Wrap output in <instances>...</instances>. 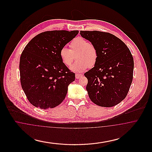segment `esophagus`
Here are the masks:
<instances>
[{"mask_svg":"<svg viewBox=\"0 0 152 152\" xmlns=\"http://www.w3.org/2000/svg\"><path fill=\"white\" fill-rule=\"evenodd\" d=\"M75 77H76V79H80V77H82V75H80V74H77V73H76V74L75 75Z\"/></svg>","mask_w":152,"mask_h":152,"instance_id":"34e87169","label":"esophagus"}]
</instances>
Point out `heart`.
Masks as SVG:
<instances>
[{
  "instance_id": "heart-1",
  "label": "heart",
  "mask_w": 152,
  "mask_h": 152,
  "mask_svg": "<svg viewBox=\"0 0 152 152\" xmlns=\"http://www.w3.org/2000/svg\"><path fill=\"white\" fill-rule=\"evenodd\" d=\"M70 50L64 47L61 48L59 55L63 63L67 66L71 65L76 56L77 61L70 69L75 72H84L88 68L94 66L98 58V52L94 44L88 43L81 37L75 38L69 45Z\"/></svg>"
}]
</instances>
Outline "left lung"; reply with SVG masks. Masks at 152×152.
Here are the masks:
<instances>
[{"label": "left lung", "instance_id": "left-lung-1", "mask_svg": "<svg viewBox=\"0 0 152 152\" xmlns=\"http://www.w3.org/2000/svg\"><path fill=\"white\" fill-rule=\"evenodd\" d=\"M80 35L96 47L98 58L94 67L84 73L91 100L112 107L126 97L133 80V58L126 44L108 32L81 31Z\"/></svg>", "mask_w": 152, "mask_h": 152}]
</instances>
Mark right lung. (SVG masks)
<instances>
[{"label":"right lung","instance_id":"add662e5","mask_svg":"<svg viewBox=\"0 0 152 152\" xmlns=\"http://www.w3.org/2000/svg\"><path fill=\"white\" fill-rule=\"evenodd\" d=\"M79 31H51L34 37L24 48L19 64L22 89L36 108H53L64 100L68 86L75 79L59 55L61 48Z\"/></svg>","mask_w":152,"mask_h":152}]
</instances>
